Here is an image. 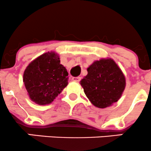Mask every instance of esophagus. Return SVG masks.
I'll return each instance as SVG.
<instances>
[{"instance_id": "obj_1", "label": "esophagus", "mask_w": 151, "mask_h": 151, "mask_svg": "<svg viewBox=\"0 0 151 151\" xmlns=\"http://www.w3.org/2000/svg\"><path fill=\"white\" fill-rule=\"evenodd\" d=\"M73 81H74V82H80V80H81V77H72V79H71Z\"/></svg>"}]
</instances>
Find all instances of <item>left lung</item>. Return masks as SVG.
I'll return each instance as SVG.
<instances>
[{
	"mask_svg": "<svg viewBox=\"0 0 151 151\" xmlns=\"http://www.w3.org/2000/svg\"><path fill=\"white\" fill-rule=\"evenodd\" d=\"M85 95L95 106L104 109L117 102L126 86L121 69L111 58L94 61L80 81Z\"/></svg>",
	"mask_w": 151,
	"mask_h": 151,
	"instance_id": "obj_1",
	"label": "left lung"
}]
</instances>
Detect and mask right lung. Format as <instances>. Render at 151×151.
<instances>
[{
    "label": "right lung",
    "instance_id": "obj_1",
    "mask_svg": "<svg viewBox=\"0 0 151 151\" xmlns=\"http://www.w3.org/2000/svg\"><path fill=\"white\" fill-rule=\"evenodd\" d=\"M68 72L58 55L47 52L27 66L23 82L30 99L38 105L52 103L68 85Z\"/></svg>",
    "mask_w": 151,
    "mask_h": 151
}]
</instances>
